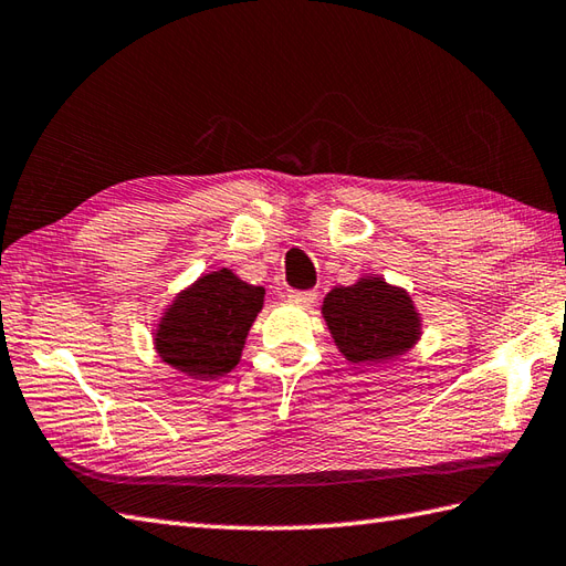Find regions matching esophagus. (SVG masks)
<instances>
[{
    "label": "esophagus",
    "mask_w": 566,
    "mask_h": 566,
    "mask_svg": "<svg viewBox=\"0 0 566 566\" xmlns=\"http://www.w3.org/2000/svg\"><path fill=\"white\" fill-rule=\"evenodd\" d=\"M315 298H318V292H313V289L311 292H289V301L296 306H304V308L313 306Z\"/></svg>",
    "instance_id": "34e87169"
}]
</instances>
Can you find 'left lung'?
I'll use <instances>...</instances> for the list:
<instances>
[{
	"label": "left lung",
	"mask_w": 566,
	"mask_h": 566,
	"mask_svg": "<svg viewBox=\"0 0 566 566\" xmlns=\"http://www.w3.org/2000/svg\"><path fill=\"white\" fill-rule=\"evenodd\" d=\"M323 318L337 349L354 364L396 359L422 335V321L410 294L384 277L335 286L323 298Z\"/></svg>",
	"instance_id": "left-lung-1"
}]
</instances>
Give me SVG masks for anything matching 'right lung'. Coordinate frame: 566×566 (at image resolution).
I'll list each match as a JSON object with an SVG mask.
<instances>
[{"mask_svg":"<svg viewBox=\"0 0 566 566\" xmlns=\"http://www.w3.org/2000/svg\"><path fill=\"white\" fill-rule=\"evenodd\" d=\"M262 301L265 289L235 277L229 268L202 274L164 311L154 347L161 361L197 380L227 376L241 361Z\"/></svg>","mask_w":566,"mask_h":566,"instance_id":"right-lung-1","label":"right lung"}]
</instances>
